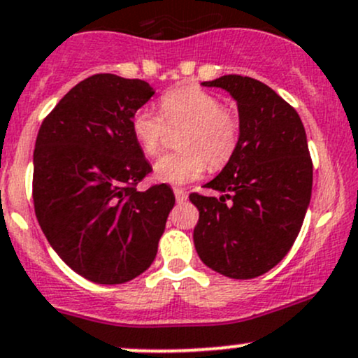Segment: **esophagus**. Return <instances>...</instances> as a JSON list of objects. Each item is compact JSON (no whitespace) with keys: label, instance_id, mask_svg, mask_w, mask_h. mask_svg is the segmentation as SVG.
<instances>
[{"label":"esophagus","instance_id":"esophagus-1","mask_svg":"<svg viewBox=\"0 0 358 358\" xmlns=\"http://www.w3.org/2000/svg\"><path fill=\"white\" fill-rule=\"evenodd\" d=\"M175 197H176V202H185L187 197H189V194H187L183 189H175Z\"/></svg>","mask_w":358,"mask_h":358}]
</instances>
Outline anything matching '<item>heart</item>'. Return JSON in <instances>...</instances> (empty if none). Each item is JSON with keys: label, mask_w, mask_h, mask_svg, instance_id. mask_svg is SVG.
<instances>
[{"label": "heart", "mask_w": 358, "mask_h": 358, "mask_svg": "<svg viewBox=\"0 0 358 358\" xmlns=\"http://www.w3.org/2000/svg\"><path fill=\"white\" fill-rule=\"evenodd\" d=\"M161 115L141 110L131 120V131L141 149L157 156L169 129H183V152L166 154L154 164V178L169 185H185L208 169L221 168L231 159L240 142V118L231 108H221L220 97L199 87L169 90L161 97Z\"/></svg>", "instance_id": "obj_1"}]
</instances>
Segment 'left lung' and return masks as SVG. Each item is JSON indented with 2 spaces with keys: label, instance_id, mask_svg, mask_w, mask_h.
I'll return each mask as SVG.
<instances>
[{
  "label": "left lung",
  "instance_id": "8db88e82",
  "mask_svg": "<svg viewBox=\"0 0 358 358\" xmlns=\"http://www.w3.org/2000/svg\"><path fill=\"white\" fill-rule=\"evenodd\" d=\"M202 85L236 101L240 142L206 183L220 197L190 194L199 209L194 245L208 268L250 280L281 262L302 228L312 194L306 129L299 113L255 78L224 75Z\"/></svg>",
  "mask_w": 358,
  "mask_h": 358
}]
</instances>
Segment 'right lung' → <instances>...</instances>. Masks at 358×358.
Returning <instances> with one entry per match:
<instances>
[{"label":"right lung","instance_id":"obj_1","mask_svg":"<svg viewBox=\"0 0 358 358\" xmlns=\"http://www.w3.org/2000/svg\"><path fill=\"white\" fill-rule=\"evenodd\" d=\"M148 82L99 73L62 97L34 149L36 216L69 268L122 285L152 264L175 195L166 183L135 189L152 171L131 131L152 97Z\"/></svg>","mask_w":358,"mask_h":358}]
</instances>
